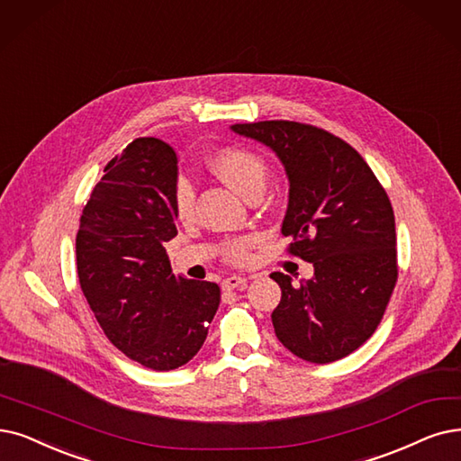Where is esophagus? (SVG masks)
Instances as JSON below:
<instances>
[{
    "label": "esophagus",
    "mask_w": 461,
    "mask_h": 461,
    "mask_svg": "<svg viewBox=\"0 0 461 461\" xmlns=\"http://www.w3.org/2000/svg\"><path fill=\"white\" fill-rule=\"evenodd\" d=\"M248 284V278H242V276H229V278L223 280V289L230 291V289H236L240 285H246Z\"/></svg>",
    "instance_id": "1"
}]
</instances>
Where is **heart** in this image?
Instances as JSON below:
<instances>
[{"label":"heart","mask_w":461,"mask_h":461,"mask_svg":"<svg viewBox=\"0 0 461 461\" xmlns=\"http://www.w3.org/2000/svg\"><path fill=\"white\" fill-rule=\"evenodd\" d=\"M212 168L217 177L240 196L248 198L253 191H263L267 177L265 160L244 147H227L212 158ZM196 193L193 183L179 176L174 187V212L179 221H189L194 213ZM253 248V238H240L225 246V259L230 265H244L249 261V251Z\"/></svg>","instance_id":"obj_1"}]
</instances>
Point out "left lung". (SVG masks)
Segmentation results:
<instances>
[{
  "label": "left lung",
  "instance_id": "obj_1",
  "mask_svg": "<svg viewBox=\"0 0 461 461\" xmlns=\"http://www.w3.org/2000/svg\"><path fill=\"white\" fill-rule=\"evenodd\" d=\"M236 134L268 145L289 177L282 234L287 251L314 265V278L293 285L272 272L282 301L276 337L297 357L330 363L373 337L397 284L395 217L388 193L352 145L314 124L259 121Z\"/></svg>",
  "mask_w": 461,
  "mask_h": 461
}]
</instances>
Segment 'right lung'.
Listing matches in <instances>:
<instances>
[{
  "mask_svg": "<svg viewBox=\"0 0 461 461\" xmlns=\"http://www.w3.org/2000/svg\"><path fill=\"white\" fill-rule=\"evenodd\" d=\"M76 240L85 299L105 337L147 369L191 361L221 303L213 282L176 276L164 244L177 234V158L157 138H138L107 162Z\"/></svg>",
  "mask_w": 461,
  "mask_h": 461,
  "instance_id": "right-lung-1",
  "label": "right lung"
}]
</instances>
